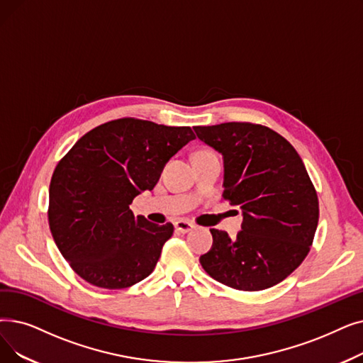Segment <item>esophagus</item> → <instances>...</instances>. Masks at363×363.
Instances as JSON below:
<instances>
[{
	"label": "esophagus",
	"instance_id": "1",
	"mask_svg": "<svg viewBox=\"0 0 363 363\" xmlns=\"http://www.w3.org/2000/svg\"><path fill=\"white\" fill-rule=\"evenodd\" d=\"M193 228H194V225L190 223V220L179 219V220H177V223H175V230H177L178 233H182V234H185V233H188V231H191Z\"/></svg>",
	"mask_w": 363,
	"mask_h": 363
}]
</instances>
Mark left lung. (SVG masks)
I'll return each mask as SVG.
<instances>
[{"label":"left lung","mask_w":363,"mask_h":363,"mask_svg":"<svg viewBox=\"0 0 363 363\" xmlns=\"http://www.w3.org/2000/svg\"><path fill=\"white\" fill-rule=\"evenodd\" d=\"M194 132L223 154V197L243 211L238 238L211 230L213 245L201 267L233 289L277 285L304 261L318 228L319 200L301 157L261 124L231 121Z\"/></svg>","instance_id":"1"}]
</instances>
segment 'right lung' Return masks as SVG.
<instances>
[{
    "instance_id": "right-lung-1",
    "label": "right lung",
    "mask_w": 363,
    "mask_h": 363,
    "mask_svg": "<svg viewBox=\"0 0 363 363\" xmlns=\"http://www.w3.org/2000/svg\"><path fill=\"white\" fill-rule=\"evenodd\" d=\"M193 139L190 128L118 118L87 132L57 163L49 225L78 276L98 288L123 289L152 273L173 225L135 216L129 204L152 190L166 163Z\"/></svg>"
}]
</instances>
